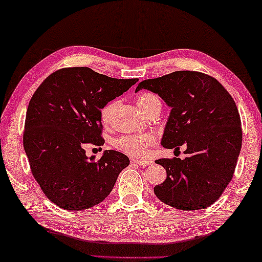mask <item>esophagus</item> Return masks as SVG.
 Listing matches in <instances>:
<instances>
[{"label":"esophagus","mask_w":262,"mask_h":262,"mask_svg":"<svg viewBox=\"0 0 262 262\" xmlns=\"http://www.w3.org/2000/svg\"><path fill=\"white\" fill-rule=\"evenodd\" d=\"M132 162H134V164L139 165L140 167H146L148 165L153 164V161H151V160H140V159H135V160H132Z\"/></svg>","instance_id":"34e87169"}]
</instances>
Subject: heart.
I'll list each match as a JSON object with an SVG mask.
<instances>
[{
	"label": "heart",
	"mask_w": 262,
	"mask_h": 262,
	"mask_svg": "<svg viewBox=\"0 0 262 262\" xmlns=\"http://www.w3.org/2000/svg\"><path fill=\"white\" fill-rule=\"evenodd\" d=\"M158 100L156 95L151 93H143L137 97V105L141 111H144L152 102ZM111 104H106L101 110V118L104 124L110 121ZM156 143V136L153 134H140V135H124L118 137L114 141V146L119 151L134 158H140L146 154L149 146Z\"/></svg>",
	"instance_id": "obj_1"
}]
</instances>
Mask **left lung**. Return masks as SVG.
I'll list each match as a JSON object with an SVG mask.
<instances>
[{
	"label": "left lung",
	"mask_w": 262,
	"mask_h": 262,
	"mask_svg": "<svg viewBox=\"0 0 262 262\" xmlns=\"http://www.w3.org/2000/svg\"><path fill=\"white\" fill-rule=\"evenodd\" d=\"M140 89L158 94L171 108L162 146L187 147L183 160L156 161L167 178L154 194L184 211L210 207L232 180L242 148V121L232 96L215 78L192 71L144 80L136 92Z\"/></svg>",
	"instance_id": "left-lung-1"
}]
</instances>
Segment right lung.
<instances>
[{
  "mask_svg": "<svg viewBox=\"0 0 262 262\" xmlns=\"http://www.w3.org/2000/svg\"><path fill=\"white\" fill-rule=\"evenodd\" d=\"M138 79H114L88 67H68L47 76L30 100L23 145L30 168L51 202L84 210L108 196L130 160L108 149L98 160L83 146H101V109Z\"/></svg>",
  "mask_w": 262,
  "mask_h": 262,
  "instance_id": "add662e5",
  "label": "right lung"
}]
</instances>
